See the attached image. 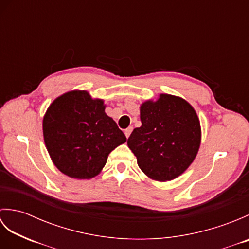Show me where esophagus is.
<instances>
[{
	"label": "esophagus",
	"mask_w": 249,
	"mask_h": 249,
	"mask_svg": "<svg viewBox=\"0 0 249 249\" xmlns=\"http://www.w3.org/2000/svg\"><path fill=\"white\" fill-rule=\"evenodd\" d=\"M133 126H129L128 128H126L125 130H124V134H125V136H126V138H128V137L130 136V134H131V131H133Z\"/></svg>",
	"instance_id": "34e87169"
}]
</instances>
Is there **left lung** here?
Returning a JSON list of instances; mask_svg holds the SVG:
<instances>
[{"mask_svg": "<svg viewBox=\"0 0 249 249\" xmlns=\"http://www.w3.org/2000/svg\"><path fill=\"white\" fill-rule=\"evenodd\" d=\"M142 125L133 130L128 147L152 179L171 181L186 170L201 143L200 121L192 105L170 94L146 100L140 107Z\"/></svg>", "mask_w": 249, "mask_h": 249, "instance_id": "1", "label": "left lung"}]
</instances>
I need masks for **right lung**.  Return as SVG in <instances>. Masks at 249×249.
<instances>
[{"label": "right lung", "mask_w": 249, "mask_h": 249, "mask_svg": "<svg viewBox=\"0 0 249 249\" xmlns=\"http://www.w3.org/2000/svg\"><path fill=\"white\" fill-rule=\"evenodd\" d=\"M105 108L103 99L75 89L55 98L47 109L43 120L45 144L62 173L78 179L96 177L110 152L126 142Z\"/></svg>", "instance_id": "1"}]
</instances>
